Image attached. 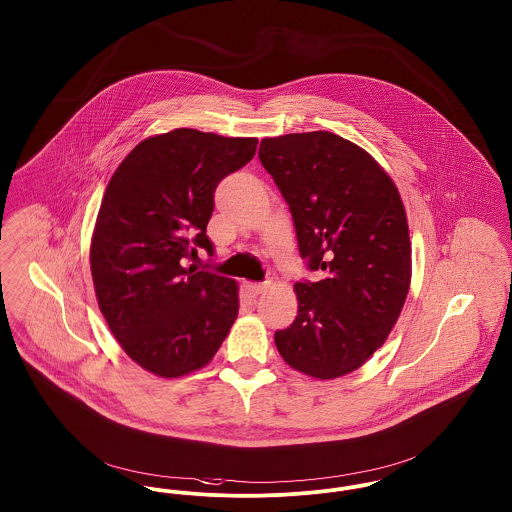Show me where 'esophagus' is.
I'll list each match as a JSON object with an SVG mask.
<instances>
[{
    "mask_svg": "<svg viewBox=\"0 0 512 512\" xmlns=\"http://www.w3.org/2000/svg\"><path fill=\"white\" fill-rule=\"evenodd\" d=\"M246 287H248V291L256 297V295H262V293L270 287V283H248Z\"/></svg>",
    "mask_w": 512,
    "mask_h": 512,
    "instance_id": "obj_1",
    "label": "esophagus"
}]
</instances>
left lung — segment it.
Listing matches in <instances>:
<instances>
[{
	"label": "left lung",
	"mask_w": 512,
	"mask_h": 512,
	"mask_svg": "<svg viewBox=\"0 0 512 512\" xmlns=\"http://www.w3.org/2000/svg\"><path fill=\"white\" fill-rule=\"evenodd\" d=\"M258 157L289 205L301 258L299 312L275 332L287 365L328 380L359 369L408 297L411 242L398 188L359 145L332 132L266 137Z\"/></svg>",
	"instance_id": "obj_1"
}]
</instances>
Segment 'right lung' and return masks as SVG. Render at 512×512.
Masks as SVG:
<instances>
[{
	"label": "right lung",
	"mask_w": 512,
	"mask_h": 512,
	"mask_svg": "<svg viewBox=\"0 0 512 512\" xmlns=\"http://www.w3.org/2000/svg\"><path fill=\"white\" fill-rule=\"evenodd\" d=\"M256 145L178 128L143 139L106 186L91 242L95 293L114 338L153 375L202 369L237 320V283L188 260L200 248L213 256V192Z\"/></svg>",
	"instance_id": "right-lung-1"
}]
</instances>
